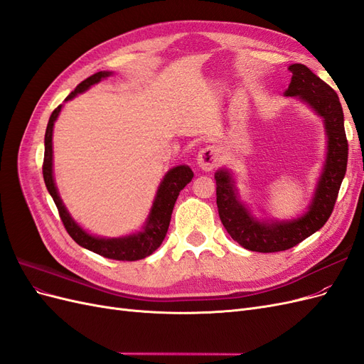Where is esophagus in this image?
Returning a JSON list of instances; mask_svg holds the SVG:
<instances>
[{"mask_svg": "<svg viewBox=\"0 0 364 364\" xmlns=\"http://www.w3.org/2000/svg\"><path fill=\"white\" fill-rule=\"evenodd\" d=\"M220 156H222V151L214 146H208L197 153V165L203 171H211L220 162V159H222Z\"/></svg>", "mask_w": 364, "mask_h": 364, "instance_id": "34e87169", "label": "esophagus"}]
</instances>
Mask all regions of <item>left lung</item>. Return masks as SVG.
<instances>
[{
	"instance_id": "obj_1",
	"label": "left lung",
	"mask_w": 364,
	"mask_h": 364,
	"mask_svg": "<svg viewBox=\"0 0 364 364\" xmlns=\"http://www.w3.org/2000/svg\"><path fill=\"white\" fill-rule=\"evenodd\" d=\"M291 82L285 97H299L322 118L326 135V158L313 199L304 214L291 220H261L253 217L235 186L232 171H215L218 215L228 234L252 252L287 250L321 229L331 215L348 165V141L343 109L331 86L302 63H293Z\"/></svg>"
}]
</instances>
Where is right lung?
Masks as SVG:
<instances>
[{
    "instance_id": "right-lung-1",
    "label": "right lung",
    "mask_w": 364,
    "mask_h": 364,
    "mask_svg": "<svg viewBox=\"0 0 364 364\" xmlns=\"http://www.w3.org/2000/svg\"><path fill=\"white\" fill-rule=\"evenodd\" d=\"M112 74H114L112 71H100V73H95L91 77H87V79L83 80L80 85H77L75 90L65 98V102L73 100L77 94L87 91L92 85L102 82L103 79H106V77ZM60 111H62V105L54 109L48 119L47 130H46V153H43L42 173H43V181H46V185H47V190L59 209V215L63 222L65 229H67V232L79 246L91 250L94 253H98V255L109 259L136 261L151 255V253L161 246L165 235H167L176 199H178L179 193L185 188L186 183L191 182L194 176L193 170L188 167V165H178V167H173L171 170L167 171V174L164 176V179L158 186V193H156L155 200H153L149 217L139 232L130 234L126 237H117V238L97 237L86 232V230L71 217L68 209L65 208L60 196L58 193V186L54 183L53 127H54V123H56Z\"/></svg>"
}]
</instances>
